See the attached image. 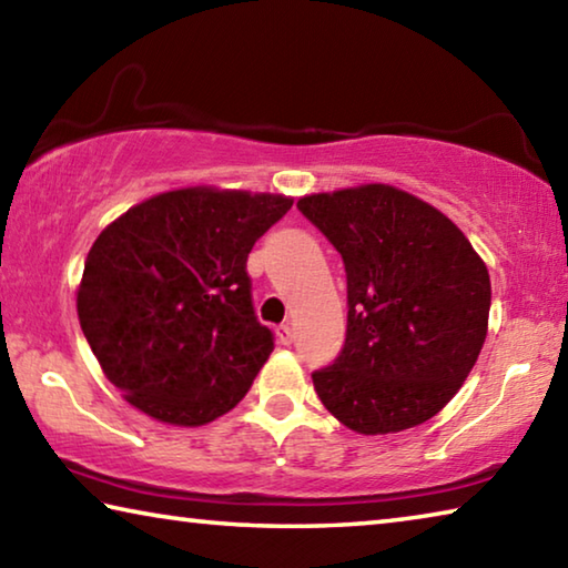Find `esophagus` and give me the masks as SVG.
Wrapping results in <instances>:
<instances>
[{
	"instance_id": "34e87169",
	"label": "esophagus",
	"mask_w": 568,
	"mask_h": 568,
	"mask_svg": "<svg viewBox=\"0 0 568 568\" xmlns=\"http://www.w3.org/2000/svg\"><path fill=\"white\" fill-rule=\"evenodd\" d=\"M275 335H277V343H281V345H291V343H293V328H291V325H287V323L277 325Z\"/></svg>"
}]
</instances>
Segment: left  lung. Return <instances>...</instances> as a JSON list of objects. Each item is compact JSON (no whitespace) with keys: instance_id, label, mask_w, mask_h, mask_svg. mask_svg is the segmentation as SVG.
Returning <instances> with one entry per match:
<instances>
[{"instance_id":"8db88e82","label":"left lung","mask_w":568,"mask_h":568,"mask_svg":"<svg viewBox=\"0 0 568 568\" xmlns=\"http://www.w3.org/2000/svg\"><path fill=\"white\" fill-rule=\"evenodd\" d=\"M338 250L348 328L313 373L323 406L365 436L434 418L468 378L486 341L491 281L450 220L390 185L297 200Z\"/></svg>"}]
</instances>
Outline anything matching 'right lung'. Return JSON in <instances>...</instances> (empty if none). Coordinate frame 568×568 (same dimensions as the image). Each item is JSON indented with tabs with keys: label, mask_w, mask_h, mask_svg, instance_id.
Listing matches in <instances>:
<instances>
[{
	"label": "right lung",
	"mask_w": 568,
	"mask_h": 568,
	"mask_svg": "<svg viewBox=\"0 0 568 568\" xmlns=\"http://www.w3.org/2000/svg\"><path fill=\"white\" fill-rule=\"evenodd\" d=\"M293 207L283 195L187 187L130 207L94 240L77 315L134 408L203 426L243 400L273 353L247 255Z\"/></svg>",
	"instance_id": "add662e5"
}]
</instances>
